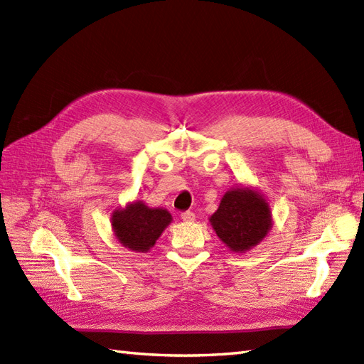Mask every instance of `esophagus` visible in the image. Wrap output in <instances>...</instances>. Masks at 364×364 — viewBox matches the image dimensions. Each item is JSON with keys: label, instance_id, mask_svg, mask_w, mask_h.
<instances>
[{"label": "esophagus", "instance_id": "obj_1", "mask_svg": "<svg viewBox=\"0 0 364 364\" xmlns=\"http://www.w3.org/2000/svg\"><path fill=\"white\" fill-rule=\"evenodd\" d=\"M181 220L183 221H193L195 220V213L193 212H191V210H186V212H183L181 213Z\"/></svg>", "mask_w": 364, "mask_h": 364}]
</instances>
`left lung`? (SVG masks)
<instances>
[{
    "label": "left lung",
    "mask_w": 364,
    "mask_h": 364,
    "mask_svg": "<svg viewBox=\"0 0 364 364\" xmlns=\"http://www.w3.org/2000/svg\"><path fill=\"white\" fill-rule=\"evenodd\" d=\"M209 221L217 237L234 252L257 246L272 228L271 208L263 195L243 186L223 195Z\"/></svg>",
    "instance_id": "8db88e82"
}]
</instances>
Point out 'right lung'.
<instances>
[{
    "label": "right lung",
    "instance_id": "add662e5",
    "mask_svg": "<svg viewBox=\"0 0 364 364\" xmlns=\"http://www.w3.org/2000/svg\"><path fill=\"white\" fill-rule=\"evenodd\" d=\"M171 221L172 215L166 209L147 208L143 201L129 203L124 209L114 210L110 218L117 240L134 252L154 247Z\"/></svg>",
    "mask_w": 364,
    "mask_h": 364
}]
</instances>
